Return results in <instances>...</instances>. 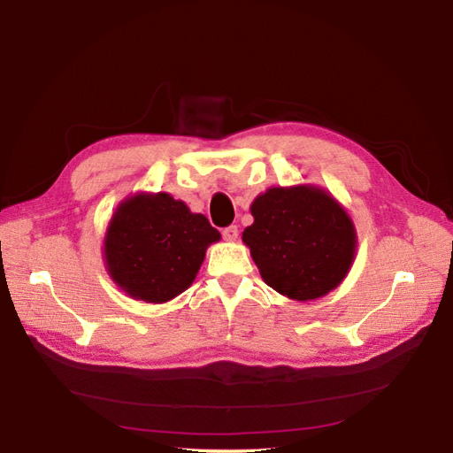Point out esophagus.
<instances>
[{"label": "esophagus", "instance_id": "obj_1", "mask_svg": "<svg viewBox=\"0 0 453 453\" xmlns=\"http://www.w3.org/2000/svg\"><path fill=\"white\" fill-rule=\"evenodd\" d=\"M223 238L226 242H234L238 238V226L236 225H230L226 228H223Z\"/></svg>", "mask_w": 453, "mask_h": 453}]
</instances>
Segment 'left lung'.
<instances>
[{"label": "left lung", "instance_id": "8db88e82", "mask_svg": "<svg viewBox=\"0 0 453 453\" xmlns=\"http://www.w3.org/2000/svg\"><path fill=\"white\" fill-rule=\"evenodd\" d=\"M250 210L253 225L242 240L273 291L306 303L344 281L357 251V232L328 190L318 185L270 187Z\"/></svg>", "mask_w": 453, "mask_h": 453}]
</instances>
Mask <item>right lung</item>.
Returning a JSON list of instances; mask_svg holds the SVG:
<instances>
[{
  "mask_svg": "<svg viewBox=\"0 0 453 453\" xmlns=\"http://www.w3.org/2000/svg\"><path fill=\"white\" fill-rule=\"evenodd\" d=\"M221 240L202 213L168 193L122 200L104 236L105 270L134 300L164 304L193 285L205 250Z\"/></svg>",
  "mask_w": 453,
  "mask_h": 453,
  "instance_id": "obj_1",
  "label": "right lung"
}]
</instances>
